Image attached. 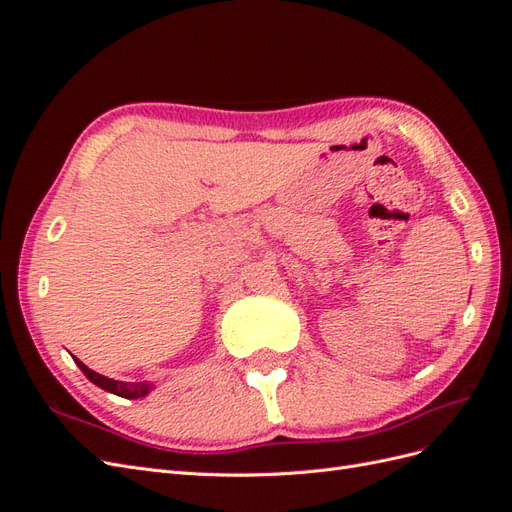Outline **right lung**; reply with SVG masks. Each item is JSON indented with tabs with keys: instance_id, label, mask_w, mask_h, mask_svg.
I'll return each instance as SVG.
<instances>
[{
	"instance_id": "1",
	"label": "right lung",
	"mask_w": 512,
	"mask_h": 512,
	"mask_svg": "<svg viewBox=\"0 0 512 512\" xmlns=\"http://www.w3.org/2000/svg\"><path fill=\"white\" fill-rule=\"evenodd\" d=\"M74 361H76V365L81 367V371L83 374L94 382L96 386H100V389H104L106 393H113V395H119V397H126V399H138V397H145V395H149L151 393V389H153V384L151 382H119V380H113V378H106V376H100L98 371H94V369H89L83 361H79L74 356Z\"/></svg>"
}]
</instances>
